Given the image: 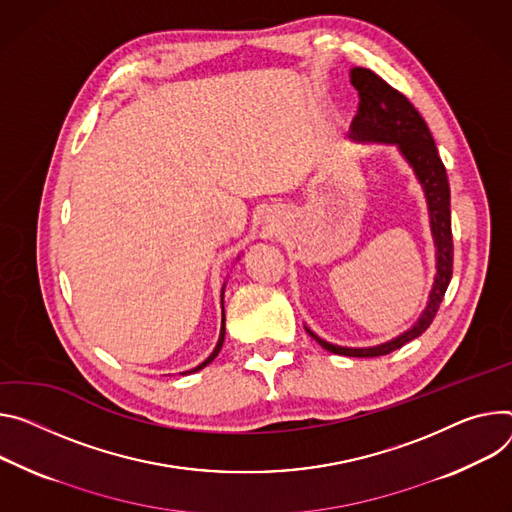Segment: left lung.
Returning <instances> with one entry per match:
<instances>
[{"label":"left lung","mask_w":512,"mask_h":512,"mask_svg":"<svg viewBox=\"0 0 512 512\" xmlns=\"http://www.w3.org/2000/svg\"><path fill=\"white\" fill-rule=\"evenodd\" d=\"M351 83L359 91V110L351 124V138L355 143H384L396 145L406 163L412 167L418 183L429 206L431 232L435 241V259L437 273L433 290L429 294L427 308L414 327L398 335L396 339L376 345V347H341L314 335L308 327V335L327 351L347 357H378L388 355L408 341L421 337L443 302L447 286L453 273V237H451V196L445 165L437 153L433 134L423 120V116L414 110V106L400 94L398 89L388 85L374 71L353 67Z\"/></svg>","instance_id":"left-lung-1"}]
</instances>
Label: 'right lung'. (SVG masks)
<instances>
[{"instance_id": "add662e5", "label": "right lung", "mask_w": 512, "mask_h": 512, "mask_svg": "<svg viewBox=\"0 0 512 512\" xmlns=\"http://www.w3.org/2000/svg\"><path fill=\"white\" fill-rule=\"evenodd\" d=\"M222 300H224V286H222ZM222 343H224V306H222V327H220V337H218V343H216L214 351L210 353V357H208L204 363H200L198 367H194V369H190V371H185V374H194V371H200L202 367H206L208 363H212V361H214V357L220 353V349H222Z\"/></svg>"}]
</instances>
